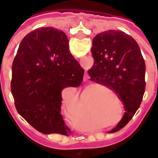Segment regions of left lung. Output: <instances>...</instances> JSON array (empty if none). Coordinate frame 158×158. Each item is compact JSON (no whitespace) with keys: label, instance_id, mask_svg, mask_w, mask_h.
Returning <instances> with one entry per match:
<instances>
[{"label":"left lung","instance_id":"obj_1","mask_svg":"<svg viewBox=\"0 0 158 158\" xmlns=\"http://www.w3.org/2000/svg\"><path fill=\"white\" fill-rule=\"evenodd\" d=\"M94 65L90 80L108 87L122 102L125 113L115 132L128 123L142 102L146 89V63L137 42L119 30H107L92 40Z\"/></svg>","mask_w":158,"mask_h":158}]
</instances>
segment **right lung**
Returning <instances> with one entry per match:
<instances>
[{
  "instance_id": "add662e5",
  "label": "right lung",
  "mask_w": 158,
  "mask_h": 158,
  "mask_svg": "<svg viewBox=\"0 0 158 158\" xmlns=\"http://www.w3.org/2000/svg\"><path fill=\"white\" fill-rule=\"evenodd\" d=\"M84 73L63 31L45 27L29 33L12 67L11 90L18 113L39 132L67 135L70 130L61 114V93L72 96Z\"/></svg>"
}]
</instances>
